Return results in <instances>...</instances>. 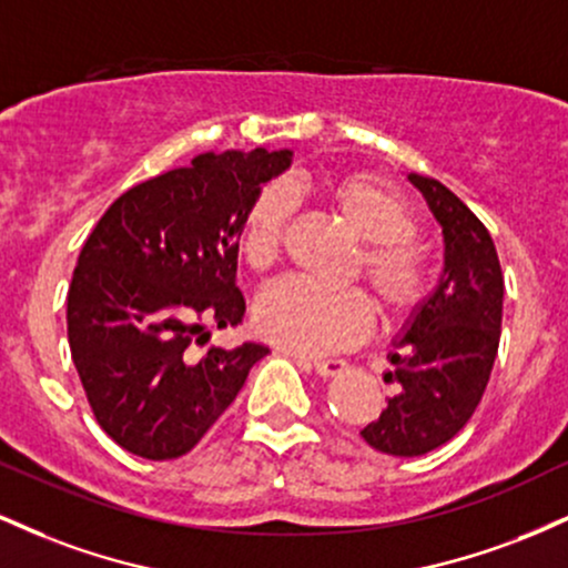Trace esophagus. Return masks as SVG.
Wrapping results in <instances>:
<instances>
[{
    "mask_svg": "<svg viewBox=\"0 0 568 568\" xmlns=\"http://www.w3.org/2000/svg\"><path fill=\"white\" fill-rule=\"evenodd\" d=\"M302 366L312 368L317 376H325V379H328V376L342 374V371L347 368V363L336 361V357H325V361L323 357H302Z\"/></svg>",
    "mask_w": 568,
    "mask_h": 568,
    "instance_id": "obj_1",
    "label": "esophagus"
}]
</instances>
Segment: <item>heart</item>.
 <instances>
[{
  "label": "heart",
  "mask_w": 568,
  "mask_h": 568,
  "mask_svg": "<svg viewBox=\"0 0 568 568\" xmlns=\"http://www.w3.org/2000/svg\"><path fill=\"white\" fill-rule=\"evenodd\" d=\"M302 192L270 184L247 205L240 224V253L253 272H270L283 253L293 197ZM323 200L363 243L352 277H363L387 321L406 317L427 296V253L414 237V213L400 194L366 173H347L321 186ZM371 302L361 288H317L288 280L270 288L256 304V328L277 347L321 355L349 347L371 328Z\"/></svg>",
  "instance_id": "heart-1"
}]
</instances>
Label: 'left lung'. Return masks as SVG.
Instances as JSON below:
<instances>
[{
    "mask_svg": "<svg viewBox=\"0 0 568 568\" xmlns=\"http://www.w3.org/2000/svg\"><path fill=\"white\" fill-rule=\"evenodd\" d=\"M443 226L446 266L387 361L395 384L387 408L363 427V440L393 456H422L470 422L499 349L505 277L497 247L470 207L429 175L410 173Z\"/></svg>",
    "mask_w": 568,
    "mask_h": 568,
    "instance_id": "obj_1",
    "label": "left lung"
}]
</instances>
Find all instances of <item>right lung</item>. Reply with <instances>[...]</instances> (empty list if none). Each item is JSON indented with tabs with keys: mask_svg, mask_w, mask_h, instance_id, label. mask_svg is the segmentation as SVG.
Masks as SVG:
<instances>
[{
	"mask_svg": "<svg viewBox=\"0 0 568 568\" xmlns=\"http://www.w3.org/2000/svg\"><path fill=\"white\" fill-rule=\"evenodd\" d=\"M291 152H205L128 189L84 240L67 298L69 347L95 422L143 459H179L230 408L270 347L205 344L245 317L240 224Z\"/></svg>",
	"mask_w": 568,
	"mask_h": 568,
	"instance_id": "right-lung-1",
	"label": "right lung"
}]
</instances>
